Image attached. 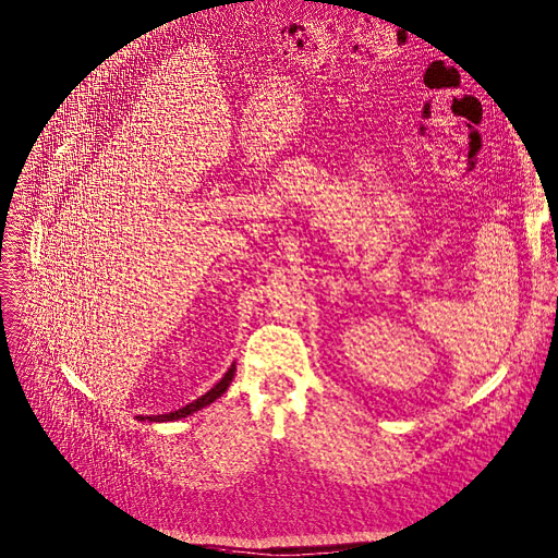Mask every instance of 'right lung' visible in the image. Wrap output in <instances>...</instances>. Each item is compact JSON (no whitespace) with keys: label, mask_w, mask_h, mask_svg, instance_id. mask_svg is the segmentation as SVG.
<instances>
[{"label":"right lung","mask_w":558,"mask_h":558,"mask_svg":"<svg viewBox=\"0 0 558 558\" xmlns=\"http://www.w3.org/2000/svg\"><path fill=\"white\" fill-rule=\"evenodd\" d=\"M233 377H235V363L227 369V375L221 377L206 395H202L199 399H195L193 403H189V405H183V408H179V411H172V413H166V415H150V417H143V415H138V422H174V420H183V417H189V415H193V413H197V411H202V408H206V405H210L215 399H219L221 395L227 392V388L231 386V381H233Z\"/></svg>","instance_id":"add662e5"}]
</instances>
